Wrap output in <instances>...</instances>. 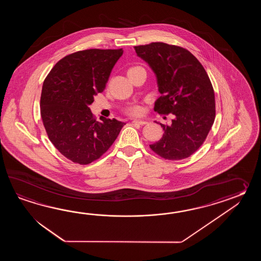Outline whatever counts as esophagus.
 I'll return each instance as SVG.
<instances>
[{"instance_id":"34e87169","label":"esophagus","mask_w":261,"mask_h":261,"mask_svg":"<svg viewBox=\"0 0 261 261\" xmlns=\"http://www.w3.org/2000/svg\"><path fill=\"white\" fill-rule=\"evenodd\" d=\"M133 124H138V125H146L148 124L147 121H144V120H133Z\"/></svg>"}]
</instances>
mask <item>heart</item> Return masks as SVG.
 <instances>
[{"label": "heart", "instance_id": "obj_1", "mask_svg": "<svg viewBox=\"0 0 261 261\" xmlns=\"http://www.w3.org/2000/svg\"><path fill=\"white\" fill-rule=\"evenodd\" d=\"M135 68H138V67H133V68H130L129 70H132V69H135ZM127 113H128L129 116L138 117V116H141V115H142V113H143V108H142V106H137V105L129 106L128 109H127Z\"/></svg>", "mask_w": 261, "mask_h": 261}]
</instances>
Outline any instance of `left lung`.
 <instances>
[{
	"label": "left lung",
	"instance_id": "1",
	"mask_svg": "<svg viewBox=\"0 0 261 261\" xmlns=\"http://www.w3.org/2000/svg\"><path fill=\"white\" fill-rule=\"evenodd\" d=\"M134 49L156 78L161 96L154 110L173 115L169 126L156 122L164 133L150 148L166 160L189 158L203 144L215 121L216 102L210 78L200 61L183 47L158 42Z\"/></svg>",
	"mask_w": 261,
	"mask_h": 261
}]
</instances>
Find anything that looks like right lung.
Here are the masks:
<instances>
[{
    "label": "right lung",
    "mask_w": 261,
    "mask_h": 261,
    "mask_svg": "<svg viewBox=\"0 0 261 261\" xmlns=\"http://www.w3.org/2000/svg\"><path fill=\"white\" fill-rule=\"evenodd\" d=\"M123 49L78 51L59 61L44 79L41 117L51 143L68 160L89 164L103 155L125 123L100 117L89 106L106 89Z\"/></svg>",
    "instance_id": "obj_1"
}]
</instances>
